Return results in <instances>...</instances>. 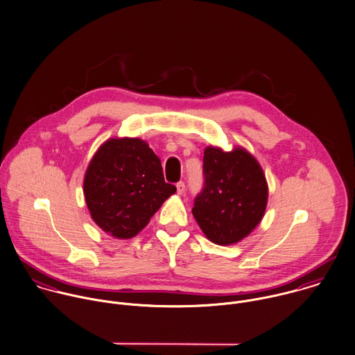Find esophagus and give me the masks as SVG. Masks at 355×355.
Wrapping results in <instances>:
<instances>
[{"label": "esophagus", "mask_w": 355, "mask_h": 355, "mask_svg": "<svg viewBox=\"0 0 355 355\" xmlns=\"http://www.w3.org/2000/svg\"><path fill=\"white\" fill-rule=\"evenodd\" d=\"M176 190H178V194L182 196V194L186 191V184H184V182H179V183L176 184Z\"/></svg>", "instance_id": "34e87169"}]
</instances>
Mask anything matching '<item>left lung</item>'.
Here are the masks:
<instances>
[{
  "instance_id": "left-lung-1",
  "label": "left lung",
  "mask_w": 355,
  "mask_h": 355,
  "mask_svg": "<svg viewBox=\"0 0 355 355\" xmlns=\"http://www.w3.org/2000/svg\"><path fill=\"white\" fill-rule=\"evenodd\" d=\"M204 189L193 215L207 238L232 245L249 236L263 219L268 187L257 159L242 147L204 151Z\"/></svg>"
}]
</instances>
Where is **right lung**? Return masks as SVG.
<instances>
[{"instance_id":"1","label":"right lung","mask_w":355,"mask_h":355,"mask_svg":"<svg viewBox=\"0 0 355 355\" xmlns=\"http://www.w3.org/2000/svg\"><path fill=\"white\" fill-rule=\"evenodd\" d=\"M176 193L164 179L159 158L139 137H113L92 157L84 196L94 222L107 234L128 239L141 232Z\"/></svg>"}]
</instances>
